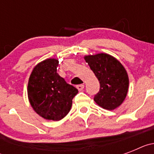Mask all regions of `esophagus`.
<instances>
[{"label":"esophagus","instance_id":"34e87169","mask_svg":"<svg viewBox=\"0 0 154 154\" xmlns=\"http://www.w3.org/2000/svg\"><path fill=\"white\" fill-rule=\"evenodd\" d=\"M76 88H77V89H78L79 91L83 90L84 85H77V86H76Z\"/></svg>","mask_w":154,"mask_h":154}]
</instances>
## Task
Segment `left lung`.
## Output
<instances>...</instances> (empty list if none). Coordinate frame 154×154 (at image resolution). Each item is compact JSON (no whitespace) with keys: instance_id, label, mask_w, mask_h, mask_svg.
Segmentation results:
<instances>
[{"instance_id":"left-lung-1","label":"left lung","mask_w":154,"mask_h":154,"mask_svg":"<svg viewBox=\"0 0 154 154\" xmlns=\"http://www.w3.org/2000/svg\"><path fill=\"white\" fill-rule=\"evenodd\" d=\"M84 58L100 84L94 101L105 109L118 108L126 99L129 89V77L123 65L106 53L85 55Z\"/></svg>"}]
</instances>
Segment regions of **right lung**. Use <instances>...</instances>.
<instances>
[{"label": "right lung", "instance_id": "right-lung-1", "mask_svg": "<svg viewBox=\"0 0 154 154\" xmlns=\"http://www.w3.org/2000/svg\"><path fill=\"white\" fill-rule=\"evenodd\" d=\"M58 59L47 58L37 64L30 75L28 97L41 117L58 121L69 112L78 89L57 73Z\"/></svg>", "mask_w": 154, "mask_h": 154}]
</instances>
